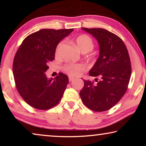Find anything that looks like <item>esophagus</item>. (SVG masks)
Returning a JSON list of instances; mask_svg holds the SVG:
<instances>
[{"label": "esophagus", "mask_w": 146, "mask_h": 146, "mask_svg": "<svg viewBox=\"0 0 146 146\" xmlns=\"http://www.w3.org/2000/svg\"><path fill=\"white\" fill-rule=\"evenodd\" d=\"M74 79H75V78L72 77V76H69V81H70V82H71V81H73Z\"/></svg>", "instance_id": "34e87169"}]
</instances>
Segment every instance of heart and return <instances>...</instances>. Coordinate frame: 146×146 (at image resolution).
I'll return each mask as SVG.
<instances>
[{
    "label": "heart",
    "instance_id": "1",
    "mask_svg": "<svg viewBox=\"0 0 146 146\" xmlns=\"http://www.w3.org/2000/svg\"><path fill=\"white\" fill-rule=\"evenodd\" d=\"M62 42L59 44L56 49V53H57ZM75 44L81 52H90L93 49V42L90 36L86 35H81L75 39ZM85 66L80 63H70L66 64L63 67V70L66 73L70 75H77L80 72L84 70Z\"/></svg>",
    "mask_w": 146,
    "mask_h": 146
}]
</instances>
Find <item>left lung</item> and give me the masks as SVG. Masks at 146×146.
<instances>
[{
    "label": "left lung",
    "instance_id": "8db88e82",
    "mask_svg": "<svg viewBox=\"0 0 146 146\" xmlns=\"http://www.w3.org/2000/svg\"><path fill=\"white\" fill-rule=\"evenodd\" d=\"M82 29L98 41L99 56L89 74L100 79H95L96 84L83 80L80 96L91 110L104 111L117 104L127 91L131 74L129 53L122 39L111 32L102 28Z\"/></svg>",
    "mask_w": 146,
    "mask_h": 146
}]
</instances>
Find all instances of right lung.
Instances as JSON below:
<instances>
[{
  "instance_id": "add662e5",
  "label": "right lung",
  "mask_w": 146,
  "mask_h": 146,
  "mask_svg": "<svg viewBox=\"0 0 146 146\" xmlns=\"http://www.w3.org/2000/svg\"><path fill=\"white\" fill-rule=\"evenodd\" d=\"M73 29H43L29 35L15 56L13 73L17 91L24 101L37 110L57 105L69 82L63 73L48 78L45 73L55 59L56 46Z\"/></svg>"
}]
</instances>
